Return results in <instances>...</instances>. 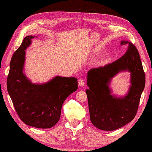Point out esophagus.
<instances>
[{"instance_id":"34e87169","label":"esophagus","mask_w":152,"mask_h":152,"mask_svg":"<svg viewBox=\"0 0 152 152\" xmlns=\"http://www.w3.org/2000/svg\"><path fill=\"white\" fill-rule=\"evenodd\" d=\"M78 85L79 86L82 87H83L85 85V81H84V80L83 78H80L79 80H78Z\"/></svg>"}]
</instances>
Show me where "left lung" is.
<instances>
[{
	"label": "left lung",
	"mask_w": 152,
	"mask_h": 152,
	"mask_svg": "<svg viewBox=\"0 0 152 152\" xmlns=\"http://www.w3.org/2000/svg\"><path fill=\"white\" fill-rule=\"evenodd\" d=\"M126 53L119 59L103 67L93 68L87 72L86 90L90 118L98 129L112 131L134 119L137 112L141 94L145 86V74L138 50L130 42ZM131 73L129 90L124 96L112 94L111 79L121 72Z\"/></svg>",
	"instance_id": "1"
}]
</instances>
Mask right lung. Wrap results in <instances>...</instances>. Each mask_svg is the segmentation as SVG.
Returning a JSON list of instances; mask_svg holds the SVG:
<instances>
[{"label": "right lung", "instance_id": "1", "mask_svg": "<svg viewBox=\"0 0 152 152\" xmlns=\"http://www.w3.org/2000/svg\"><path fill=\"white\" fill-rule=\"evenodd\" d=\"M34 37L24 38L11 58L7 88L19 118L27 125L50 128L60 118L65 100L77 89V80L57 76L44 83H33L24 73L26 49Z\"/></svg>", "mask_w": 152, "mask_h": 152}]
</instances>
